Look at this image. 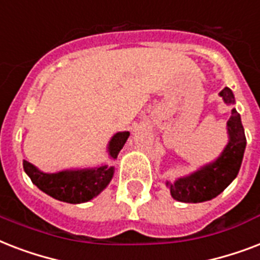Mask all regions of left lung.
Returning <instances> with one entry per match:
<instances>
[{
	"instance_id": "obj_1",
	"label": "left lung",
	"mask_w": 260,
	"mask_h": 260,
	"mask_svg": "<svg viewBox=\"0 0 260 260\" xmlns=\"http://www.w3.org/2000/svg\"><path fill=\"white\" fill-rule=\"evenodd\" d=\"M220 97L226 105H235V95L230 87H224L220 91ZM226 134L228 143L213 162L206 163L198 170L178 178L174 182H166L174 200L191 204L209 201L222 193L238 177L247 140L242 118L235 108L226 121Z\"/></svg>"
}]
</instances>
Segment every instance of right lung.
Wrapping results in <instances>:
<instances>
[{"label": "right lung", "mask_w": 260, "mask_h": 260, "mask_svg": "<svg viewBox=\"0 0 260 260\" xmlns=\"http://www.w3.org/2000/svg\"><path fill=\"white\" fill-rule=\"evenodd\" d=\"M129 138V132H117L108 143L106 151L112 160L117 159L118 152ZM24 171L34 185L50 197L69 204H82L93 200L106 189L114 174V167L108 163L97 167L70 169L58 173H44L32 163L22 162Z\"/></svg>", "instance_id": "add662e5"}]
</instances>
